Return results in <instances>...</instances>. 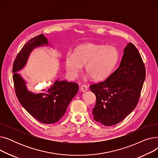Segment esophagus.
<instances>
[{
    "label": "esophagus",
    "mask_w": 158,
    "mask_h": 158,
    "mask_svg": "<svg viewBox=\"0 0 158 158\" xmlns=\"http://www.w3.org/2000/svg\"><path fill=\"white\" fill-rule=\"evenodd\" d=\"M88 89V87L87 86L85 85H81V90L82 91V92H86V91Z\"/></svg>",
    "instance_id": "1"
}]
</instances>
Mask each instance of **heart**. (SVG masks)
<instances>
[{
    "label": "heart",
    "instance_id": "heart-1",
    "mask_svg": "<svg viewBox=\"0 0 158 158\" xmlns=\"http://www.w3.org/2000/svg\"><path fill=\"white\" fill-rule=\"evenodd\" d=\"M120 53L112 45L86 44L78 46L74 54L69 52L65 57V68L72 77H76L82 65L94 81H101L109 76L117 64Z\"/></svg>",
    "mask_w": 158,
    "mask_h": 158
}]
</instances>
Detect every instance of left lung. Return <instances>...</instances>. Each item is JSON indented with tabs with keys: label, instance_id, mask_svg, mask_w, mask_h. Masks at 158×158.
<instances>
[{
	"label": "left lung",
	"instance_id": "8db88e82",
	"mask_svg": "<svg viewBox=\"0 0 158 158\" xmlns=\"http://www.w3.org/2000/svg\"><path fill=\"white\" fill-rule=\"evenodd\" d=\"M145 73L139 51L129 43L124 48L119 67L104 81L89 86L96 96L94 120L111 126L126 118L138 103Z\"/></svg>",
	"mask_w": 158,
	"mask_h": 158
}]
</instances>
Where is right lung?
<instances>
[{"label": "right lung", "instance_id": "1", "mask_svg": "<svg viewBox=\"0 0 158 158\" xmlns=\"http://www.w3.org/2000/svg\"><path fill=\"white\" fill-rule=\"evenodd\" d=\"M48 45L43 34L31 38L23 45L16 56L13 65V79L15 94L21 105L31 116L43 123L59 121L76 95L79 86L76 82L56 81L44 94H33L27 90L26 82L16 73L26 64L31 52L36 47Z\"/></svg>", "mask_w": 158, "mask_h": 158}]
</instances>
